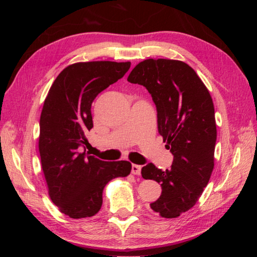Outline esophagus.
<instances>
[{"instance_id":"obj_1","label":"esophagus","mask_w":257,"mask_h":257,"mask_svg":"<svg viewBox=\"0 0 257 257\" xmlns=\"http://www.w3.org/2000/svg\"><path fill=\"white\" fill-rule=\"evenodd\" d=\"M141 172H142V166L141 165H136V164L132 165V174L141 175Z\"/></svg>"}]
</instances>
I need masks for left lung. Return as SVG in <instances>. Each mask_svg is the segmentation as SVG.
<instances>
[{
	"label": "left lung",
	"mask_w": 257,
	"mask_h": 257,
	"mask_svg": "<svg viewBox=\"0 0 257 257\" xmlns=\"http://www.w3.org/2000/svg\"><path fill=\"white\" fill-rule=\"evenodd\" d=\"M150 93L158 111V128L174 155L166 170L152 163L142 168L144 179L162 186L154 212L173 219L197 203L214 166L216 125L211 95L196 72L182 61L148 59L127 77Z\"/></svg>",
	"instance_id": "obj_1"
}]
</instances>
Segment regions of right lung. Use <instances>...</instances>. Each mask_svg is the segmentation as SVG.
<instances>
[{"label": "right lung", "mask_w": 257, "mask_h": 257, "mask_svg": "<svg viewBox=\"0 0 257 257\" xmlns=\"http://www.w3.org/2000/svg\"><path fill=\"white\" fill-rule=\"evenodd\" d=\"M130 67L131 62L72 64L59 74L45 99L38 141L42 168L52 203L72 219L96 214L105 185L131 173L127 161L105 162L85 153L90 144L84 135L93 127V100Z\"/></svg>", "instance_id": "1"}]
</instances>
